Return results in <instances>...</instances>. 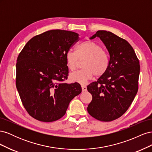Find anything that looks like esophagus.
<instances>
[{
    "label": "esophagus",
    "mask_w": 152,
    "mask_h": 152,
    "mask_svg": "<svg viewBox=\"0 0 152 152\" xmlns=\"http://www.w3.org/2000/svg\"><path fill=\"white\" fill-rule=\"evenodd\" d=\"M81 87H82V92H86V91H87V87H86V86L82 85Z\"/></svg>",
    "instance_id": "1"
}]
</instances>
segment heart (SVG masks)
I'll return each instance as SVG.
<instances>
[{
	"label": "heart",
	"mask_w": 152,
	"mask_h": 152,
	"mask_svg": "<svg viewBox=\"0 0 152 152\" xmlns=\"http://www.w3.org/2000/svg\"><path fill=\"white\" fill-rule=\"evenodd\" d=\"M68 68L74 71L80 61H84L82 70L72 73L70 79L72 82L85 84L95 75L100 77L107 71L109 60L102 48L93 41L87 40L79 44L76 48V52L69 50L65 55Z\"/></svg>",
	"instance_id": "1"
}]
</instances>
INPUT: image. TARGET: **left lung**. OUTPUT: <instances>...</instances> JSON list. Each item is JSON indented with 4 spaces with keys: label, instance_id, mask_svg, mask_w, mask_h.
<instances>
[{
    "label": "left lung",
    "instance_id": "1",
    "mask_svg": "<svg viewBox=\"0 0 152 152\" xmlns=\"http://www.w3.org/2000/svg\"><path fill=\"white\" fill-rule=\"evenodd\" d=\"M98 37L107 49V71L87 86L93 99L87 112L97 120L110 122L125 113L138 89L140 66L134 49L127 41L110 31L98 30L90 39Z\"/></svg>",
    "mask_w": 152,
    "mask_h": 152
}]
</instances>
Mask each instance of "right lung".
Instances as JSON below:
<instances>
[{
	"label": "right lung",
	"mask_w": 152,
	"mask_h": 152,
	"mask_svg": "<svg viewBox=\"0 0 152 152\" xmlns=\"http://www.w3.org/2000/svg\"><path fill=\"white\" fill-rule=\"evenodd\" d=\"M75 32L51 30L31 38L17 59L16 85L30 115L39 121H56L82 92L80 85L65 82V55L79 40Z\"/></svg>",
	"instance_id": "add662e5"
}]
</instances>
